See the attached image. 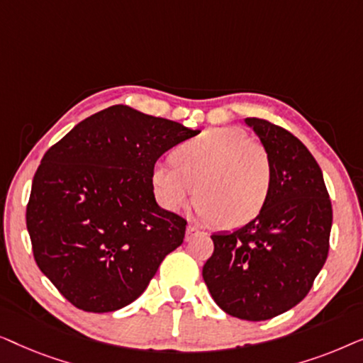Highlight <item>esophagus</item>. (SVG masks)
Instances as JSON below:
<instances>
[{"instance_id": "esophagus-1", "label": "esophagus", "mask_w": 363, "mask_h": 363, "mask_svg": "<svg viewBox=\"0 0 363 363\" xmlns=\"http://www.w3.org/2000/svg\"><path fill=\"white\" fill-rule=\"evenodd\" d=\"M193 233H198V228L193 225H188L186 226V240H190V236L193 235Z\"/></svg>"}]
</instances>
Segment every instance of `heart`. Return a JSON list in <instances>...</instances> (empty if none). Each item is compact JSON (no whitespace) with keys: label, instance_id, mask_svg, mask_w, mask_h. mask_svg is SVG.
<instances>
[{"label":"heart","instance_id":"obj_1","mask_svg":"<svg viewBox=\"0 0 363 363\" xmlns=\"http://www.w3.org/2000/svg\"><path fill=\"white\" fill-rule=\"evenodd\" d=\"M175 163L158 162L152 172L157 198L172 211L198 196L203 218L236 228L257 216L269 196V155L236 127L210 128L182 143Z\"/></svg>","mask_w":363,"mask_h":363}]
</instances>
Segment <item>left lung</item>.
<instances>
[{
	"label": "left lung",
	"instance_id": "1",
	"mask_svg": "<svg viewBox=\"0 0 363 363\" xmlns=\"http://www.w3.org/2000/svg\"><path fill=\"white\" fill-rule=\"evenodd\" d=\"M272 167L267 201L255 220L211 236L203 279L226 314L267 320L307 296L329 252L332 205L315 158L299 138L262 118H245Z\"/></svg>",
	"mask_w": 363,
	"mask_h": 363
}]
</instances>
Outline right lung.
Listing matches in <instances>:
<instances>
[{
	"label": "right lung",
	"instance_id": "obj_1",
	"mask_svg": "<svg viewBox=\"0 0 363 363\" xmlns=\"http://www.w3.org/2000/svg\"><path fill=\"white\" fill-rule=\"evenodd\" d=\"M198 133L112 106L44 153L26 226L39 269L77 309L128 306L182 245L186 221L158 206L152 172L163 153Z\"/></svg>",
	"mask_w": 363,
	"mask_h": 363
}]
</instances>
